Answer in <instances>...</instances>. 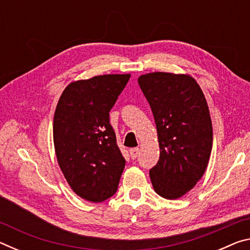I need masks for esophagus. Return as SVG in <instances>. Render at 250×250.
<instances>
[{"label": "esophagus", "instance_id": "1", "mask_svg": "<svg viewBox=\"0 0 250 250\" xmlns=\"http://www.w3.org/2000/svg\"><path fill=\"white\" fill-rule=\"evenodd\" d=\"M139 153H140V150H139V147H133V149L130 150V156L131 159H137Z\"/></svg>", "mask_w": 250, "mask_h": 250}]
</instances>
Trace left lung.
<instances>
[{
  "instance_id": "1",
  "label": "left lung",
  "mask_w": 250,
  "mask_h": 250,
  "mask_svg": "<svg viewBox=\"0 0 250 250\" xmlns=\"http://www.w3.org/2000/svg\"><path fill=\"white\" fill-rule=\"evenodd\" d=\"M153 113L160 159L150 170L154 191L176 200L196 185L208 164L213 126L204 94L189 75L150 73L138 78Z\"/></svg>"
}]
</instances>
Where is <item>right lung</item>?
Returning a JSON list of instances; mask_svg holds the SVG:
<instances>
[{
  "mask_svg": "<svg viewBox=\"0 0 250 250\" xmlns=\"http://www.w3.org/2000/svg\"><path fill=\"white\" fill-rule=\"evenodd\" d=\"M130 74L95 76L70 83L54 115V146L71 189L99 203L117 192L125 160L117 145L109 111Z\"/></svg>",
  "mask_w": 250,
  "mask_h": 250,
  "instance_id": "1",
  "label": "right lung"
}]
</instances>
